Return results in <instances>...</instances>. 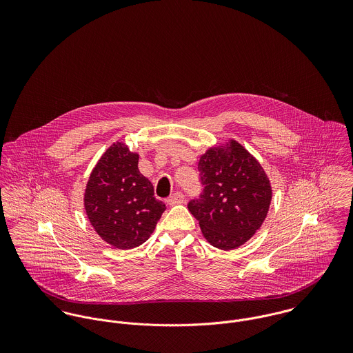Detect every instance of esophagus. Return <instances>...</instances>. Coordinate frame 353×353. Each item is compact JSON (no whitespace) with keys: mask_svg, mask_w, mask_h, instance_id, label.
<instances>
[{"mask_svg":"<svg viewBox=\"0 0 353 353\" xmlns=\"http://www.w3.org/2000/svg\"><path fill=\"white\" fill-rule=\"evenodd\" d=\"M183 201H185V196H183L181 192L174 193V194L168 199V203H170V205H178V203H182Z\"/></svg>","mask_w":353,"mask_h":353,"instance_id":"esophagus-1","label":"esophagus"}]
</instances>
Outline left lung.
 Returning a JSON list of instances; mask_svg holds the SVG:
<instances>
[{
  "label": "left lung",
  "mask_w": 353,
  "mask_h": 353,
  "mask_svg": "<svg viewBox=\"0 0 353 353\" xmlns=\"http://www.w3.org/2000/svg\"><path fill=\"white\" fill-rule=\"evenodd\" d=\"M203 186L189 202L202 235L214 248L232 250L262 225L272 201V186L262 165L238 141L212 147L199 161Z\"/></svg>",
  "instance_id": "left-lung-1"
}]
</instances>
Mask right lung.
I'll list each match as a JSON object with an SVG mask.
<instances>
[{
    "label": "right lung",
    "instance_id": "add662e5",
    "mask_svg": "<svg viewBox=\"0 0 353 353\" xmlns=\"http://www.w3.org/2000/svg\"><path fill=\"white\" fill-rule=\"evenodd\" d=\"M87 216L104 242L115 249L143 245L165 210L148 178L139 171V154L114 143L92 170L84 194Z\"/></svg>",
    "mask_w": 353,
    "mask_h": 353
}]
</instances>
